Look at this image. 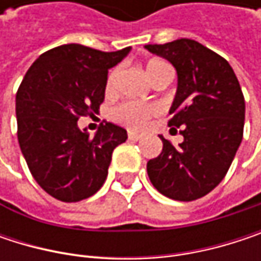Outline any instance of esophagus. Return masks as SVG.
Returning a JSON list of instances; mask_svg holds the SVG:
<instances>
[{"mask_svg":"<svg viewBox=\"0 0 261 261\" xmlns=\"http://www.w3.org/2000/svg\"><path fill=\"white\" fill-rule=\"evenodd\" d=\"M140 137H142V134L134 133V131H128V139H130V140H139Z\"/></svg>","mask_w":261,"mask_h":261,"instance_id":"esophagus-1","label":"esophagus"}]
</instances>
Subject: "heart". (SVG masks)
Masks as SVG:
<instances>
[{
    "label": "heart",
    "mask_w": 261,
    "mask_h": 261,
    "mask_svg": "<svg viewBox=\"0 0 261 261\" xmlns=\"http://www.w3.org/2000/svg\"><path fill=\"white\" fill-rule=\"evenodd\" d=\"M166 69H171V66L160 59H152L145 65V72L148 79L152 83L159 79ZM118 69L110 71L106 80V92L112 93L116 87V80H118ZM159 113V107L155 104H140V102H122L118 106L112 116L116 122L127 125L130 128H142L146 125V122Z\"/></svg>",
    "instance_id": "obj_1"
}]
</instances>
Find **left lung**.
<instances>
[{"label":"left lung","instance_id":"8db88e82","mask_svg":"<svg viewBox=\"0 0 261 261\" xmlns=\"http://www.w3.org/2000/svg\"><path fill=\"white\" fill-rule=\"evenodd\" d=\"M145 48L177 69L168 125L175 131L181 127L184 137L175 148L160 136L163 149L148 162V177L171 199L202 198L224 180L243 137L245 98L239 80L224 57L196 40L177 39Z\"/></svg>","mask_w":261,"mask_h":261}]
</instances>
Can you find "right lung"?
I'll list each match as a JSON object with an SVG mask.
<instances>
[{
	"instance_id": "add662e5",
	"label": "right lung",
	"mask_w": 261,
	"mask_h": 261,
	"mask_svg": "<svg viewBox=\"0 0 261 261\" xmlns=\"http://www.w3.org/2000/svg\"><path fill=\"white\" fill-rule=\"evenodd\" d=\"M130 46L104 53L79 43L53 48L30 66L16 93L18 140L28 169L53 198L77 202L104 184L113 149L127 131L101 124L93 137L79 128L81 116L98 113L109 69Z\"/></svg>"
}]
</instances>
